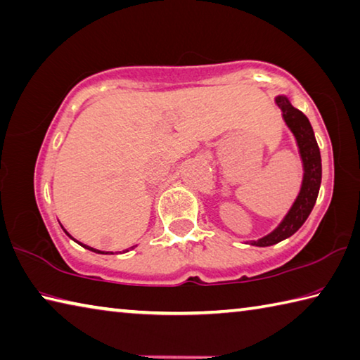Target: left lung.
Returning <instances> with one entry per match:
<instances>
[{
    "instance_id": "1",
    "label": "left lung",
    "mask_w": 360,
    "mask_h": 360,
    "mask_svg": "<svg viewBox=\"0 0 360 360\" xmlns=\"http://www.w3.org/2000/svg\"><path fill=\"white\" fill-rule=\"evenodd\" d=\"M276 103L282 110V117L286 127L291 130L294 139H296L300 160H302L304 176L296 200L276 230L257 240H250V245L257 247H269L292 236L310 215L318 198L319 186H321V154H319L318 143L309 117L300 110L294 108L288 97L283 94L276 97Z\"/></svg>"
}]
</instances>
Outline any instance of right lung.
<instances>
[{
  "label": "right lung",
  "mask_w": 360,
  "mask_h": 360,
  "mask_svg": "<svg viewBox=\"0 0 360 360\" xmlns=\"http://www.w3.org/2000/svg\"><path fill=\"white\" fill-rule=\"evenodd\" d=\"M61 228H63V226H61ZM64 231H66V230H64ZM66 234H68V236H69V238H72V236H70V234H69L68 231H66ZM74 240H75V239H74ZM75 243H78V240H75ZM78 244H80V245H82V247H84V248H88V250H91V252H96V253L105 255V252H102V250H96V248H93V247H89V245H84V244H82V243H78ZM134 247H135V245H134ZM134 247H132V248H134ZM107 253H108V252H107ZM110 253H112V252H110Z\"/></svg>",
  "instance_id": "add662e5"
}]
</instances>
